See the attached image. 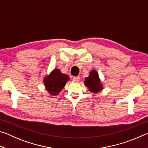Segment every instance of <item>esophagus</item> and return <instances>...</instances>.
<instances>
[{"instance_id": "34e87169", "label": "esophagus", "mask_w": 148, "mask_h": 148, "mask_svg": "<svg viewBox=\"0 0 148 148\" xmlns=\"http://www.w3.org/2000/svg\"><path fill=\"white\" fill-rule=\"evenodd\" d=\"M80 79L79 76H74L73 77V80L74 82H79Z\"/></svg>"}]
</instances>
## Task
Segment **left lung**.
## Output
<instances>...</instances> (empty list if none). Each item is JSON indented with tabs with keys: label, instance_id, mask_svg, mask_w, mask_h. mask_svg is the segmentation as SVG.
<instances>
[{
	"label": "left lung",
	"instance_id": "left-lung-1",
	"mask_svg": "<svg viewBox=\"0 0 148 148\" xmlns=\"http://www.w3.org/2000/svg\"><path fill=\"white\" fill-rule=\"evenodd\" d=\"M84 84L88 87L89 91L97 93L102 89V84L99 77V74L95 70H92L89 74V76L85 78Z\"/></svg>",
	"mask_w": 148,
	"mask_h": 148
}]
</instances>
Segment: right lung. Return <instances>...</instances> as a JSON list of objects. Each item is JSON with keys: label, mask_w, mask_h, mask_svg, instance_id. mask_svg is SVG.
Masks as SVG:
<instances>
[{"label": "right lung", "mask_w": 148, "mask_h": 148, "mask_svg": "<svg viewBox=\"0 0 148 148\" xmlns=\"http://www.w3.org/2000/svg\"><path fill=\"white\" fill-rule=\"evenodd\" d=\"M69 77L61 73L59 69H54L49 75L44 77V83L46 90L51 95H58L69 82Z\"/></svg>", "instance_id": "right-lung-1"}]
</instances>
